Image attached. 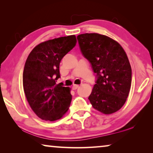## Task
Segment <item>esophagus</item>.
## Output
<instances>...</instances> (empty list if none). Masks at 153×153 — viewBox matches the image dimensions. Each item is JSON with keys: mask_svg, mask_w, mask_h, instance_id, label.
<instances>
[{"mask_svg": "<svg viewBox=\"0 0 153 153\" xmlns=\"http://www.w3.org/2000/svg\"><path fill=\"white\" fill-rule=\"evenodd\" d=\"M79 88V85H76V84H74L73 85V86H72V89L73 90H76Z\"/></svg>", "mask_w": 153, "mask_h": 153, "instance_id": "obj_1", "label": "esophagus"}]
</instances>
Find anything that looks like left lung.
I'll return each mask as SVG.
<instances>
[{"instance_id": "left-lung-1", "label": "left lung", "mask_w": 153, "mask_h": 153, "mask_svg": "<svg viewBox=\"0 0 153 153\" xmlns=\"http://www.w3.org/2000/svg\"><path fill=\"white\" fill-rule=\"evenodd\" d=\"M77 38L82 54L97 74L90 103L104 114L116 112L125 104L131 87V68L126 52L115 40L99 33H83Z\"/></svg>"}]
</instances>
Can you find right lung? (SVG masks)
Wrapping results in <instances>:
<instances>
[{"instance_id": "1", "label": "right lung", "mask_w": 153, "mask_h": 153, "mask_svg": "<svg viewBox=\"0 0 153 153\" xmlns=\"http://www.w3.org/2000/svg\"><path fill=\"white\" fill-rule=\"evenodd\" d=\"M74 35L39 44L31 51L25 63L23 86L30 107L38 117L53 121L66 113L72 96L63 83L56 84L60 76L59 64L76 44Z\"/></svg>"}]
</instances>
